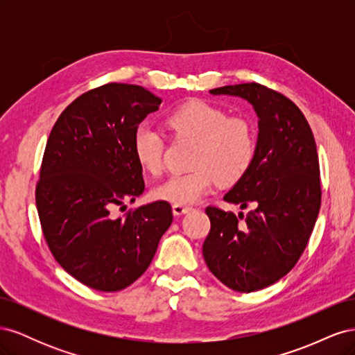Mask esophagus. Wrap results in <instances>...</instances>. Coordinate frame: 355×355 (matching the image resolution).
I'll use <instances>...</instances> for the list:
<instances>
[{"instance_id":"obj_1","label":"esophagus","mask_w":355,"mask_h":355,"mask_svg":"<svg viewBox=\"0 0 355 355\" xmlns=\"http://www.w3.org/2000/svg\"><path fill=\"white\" fill-rule=\"evenodd\" d=\"M171 210H173L175 216H182V214H187L188 211H191L192 207L182 206V204H173V206H171Z\"/></svg>"}]
</instances>
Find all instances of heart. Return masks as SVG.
I'll return each instance as SVG.
<instances>
[{"label": "heart", "mask_w": 355, "mask_h": 355, "mask_svg": "<svg viewBox=\"0 0 355 355\" xmlns=\"http://www.w3.org/2000/svg\"><path fill=\"white\" fill-rule=\"evenodd\" d=\"M167 125L176 137L197 141L187 173L168 176L158 184L153 196L175 204H194L209 194L219 180L234 185L250 170L256 155L253 125L204 101L178 106L167 116ZM135 158L144 170L157 175L163 167L164 139L153 124H139L132 137Z\"/></svg>", "instance_id": "b5f03b06"}]
</instances>
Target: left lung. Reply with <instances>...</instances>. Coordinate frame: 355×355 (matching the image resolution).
<instances>
[{"mask_svg": "<svg viewBox=\"0 0 355 355\" xmlns=\"http://www.w3.org/2000/svg\"><path fill=\"white\" fill-rule=\"evenodd\" d=\"M211 94L237 96L257 115L254 161L223 200L254 210L235 216L207 207L211 228L202 256L211 274L235 292L274 284L299 261L321 204L314 135L304 114L282 93L257 83L223 85Z\"/></svg>", "mask_w": 355, "mask_h": 355, "instance_id": "obj_1", "label": "left lung"}]
</instances>
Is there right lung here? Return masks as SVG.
<instances>
[{
    "instance_id": "right-lung-1",
    "label": "right lung",
    "mask_w": 355,
    "mask_h": 355,
    "mask_svg": "<svg viewBox=\"0 0 355 355\" xmlns=\"http://www.w3.org/2000/svg\"><path fill=\"white\" fill-rule=\"evenodd\" d=\"M159 103L141 85L105 84L75 99L49 136L35 191L42 234L63 270L101 292L135 283L173 220L167 201L111 214L145 189L132 137Z\"/></svg>"
}]
</instances>
